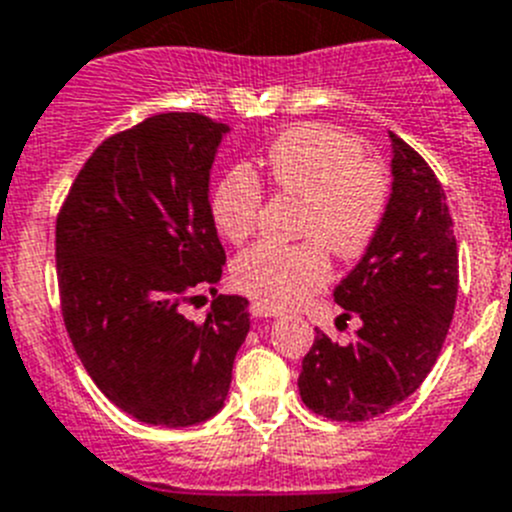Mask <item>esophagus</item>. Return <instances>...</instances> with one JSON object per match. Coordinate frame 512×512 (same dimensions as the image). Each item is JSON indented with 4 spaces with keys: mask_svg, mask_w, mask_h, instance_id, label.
Masks as SVG:
<instances>
[{
    "mask_svg": "<svg viewBox=\"0 0 512 512\" xmlns=\"http://www.w3.org/2000/svg\"><path fill=\"white\" fill-rule=\"evenodd\" d=\"M250 313H252V319H275V316H280L278 308H270L265 306V303H252Z\"/></svg>",
    "mask_w": 512,
    "mask_h": 512,
    "instance_id": "1",
    "label": "esophagus"
}]
</instances>
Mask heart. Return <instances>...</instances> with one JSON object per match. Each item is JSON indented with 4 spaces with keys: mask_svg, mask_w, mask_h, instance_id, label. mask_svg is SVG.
<instances>
[{
    "mask_svg": "<svg viewBox=\"0 0 512 512\" xmlns=\"http://www.w3.org/2000/svg\"><path fill=\"white\" fill-rule=\"evenodd\" d=\"M275 186L303 199L298 245L260 242L237 257L234 283L270 308L306 301L331 278V250L339 257L365 255L380 232L390 201L388 173L365 158V145L329 124L285 130L267 153ZM262 183L237 165L216 183L211 216L229 242H245L260 222Z\"/></svg>",
    "mask_w": 512,
    "mask_h": 512,
    "instance_id": "obj_1",
    "label": "heart"
}]
</instances>
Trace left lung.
<instances>
[{"label": "left lung", "mask_w": 512, "mask_h": 512, "mask_svg": "<svg viewBox=\"0 0 512 512\" xmlns=\"http://www.w3.org/2000/svg\"><path fill=\"white\" fill-rule=\"evenodd\" d=\"M390 147L385 222L334 288V301L362 321L357 339L334 344L316 329L298 375L303 403L331 421H370L416 393L457 306L459 255L444 188L393 132Z\"/></svg>", "instance_id": "left-lung-1"}]
</instances>
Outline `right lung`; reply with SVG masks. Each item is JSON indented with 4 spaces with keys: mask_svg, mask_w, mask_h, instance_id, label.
I'll return each mask as SVG.
<instances>
[{
    "mask_svg": "<svg viewBox=\"0 0 512 512\" xmlns=\"http://www.w3.org/2000/svg\"><path fill=\"white\" fill-rule=\"evenodd\" d=\"M229 132L201 114L168 112L109 137L55 224L73 349L96 388L150 426H199L222 411L250 331L242 296H216L204 324L181 308L222 280L209 183Z\"/></svg>",
    "mask_w": 512,
    "mask_h": 512,
    "instance_id": "obj_1",
    "label": "right lung"
}]
</instances>
